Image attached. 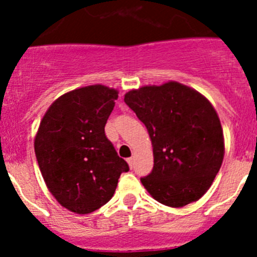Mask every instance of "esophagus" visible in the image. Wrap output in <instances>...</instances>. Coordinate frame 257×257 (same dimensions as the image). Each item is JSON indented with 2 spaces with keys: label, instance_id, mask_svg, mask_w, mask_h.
Masks as SVG:
<instances>
[{
  "label": "esophagus",
  "instance_id": "obj_1",
  "mask_svg": "<svg viewBox=\"0 0 257 257\" xmlns=\"http://www.w3.org/2000/svg\"><path fill=\"white\" fill-rule=\"evenodd\" d=\"M127 163H128V166H130V169H133L134 167V158L131 157V158H127Z\"/></svg>",
  "mask_w": 257,
  "mask_h": 257
}]
</instances>
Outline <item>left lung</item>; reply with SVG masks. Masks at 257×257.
<instances>
[{
    "mask_svg": "<svg viewBox=\"0 0 257 257\" xmlns=\"http://www.w3.org/2000/svg\"><path fill=\"white\" fill-rule=\"evenodd\" d=\"M124 103L145 124L154 166L142 184L156 201L184 207L201 198L224 160V135L212 104L194 88L170 81L143 86Z\"/></svg>",
    "mask_w": 257,
    "mask_h": 257,
    "instance_id": "left-lung-1",
    "label": "left lung"
}]
</instances>
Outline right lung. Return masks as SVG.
Segmentation results:
<instances>
[{
  "label": "right lung",
  "instance_id": "1",
  "mask_svg": "<svg viewBox=\"0 0 257 257\" xmlns=\"http://www.w3.org/2000/svg\"><path fill=\"white\" fill-rule=\"evenodd\" d=\"M118 91L104 85L76 88L50 105L35 138L47 189L63 207L85 215L112 198L128 165L105 136Z\"/></svg>",
  "mask_w": 257,
  "mask_h": 257
}]
</instances>
